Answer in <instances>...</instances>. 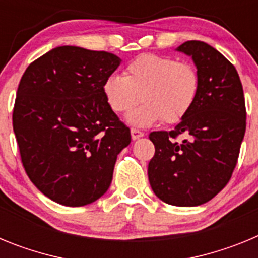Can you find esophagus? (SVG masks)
Segmentation results:
<instances>
[{
  "instance_id": "34e87169",
  "label": "esophagus",
  "mask_w": 258,
  "mask_h": 258,
  "mask_svg": "<svg viewBox=\"0 0 258 258\" xmlns=\"http://www.w3.org/2000/svg\"><path fill=\"white\" fill-rule=\"evenodd\" d=\"M131 133H132V138H133V140H138V138H141V137L145 136V133H143L142 131H140V129H136V127H132Z\"/></svg>"
}]
</instances>
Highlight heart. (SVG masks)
Listing matches in <instances>:
<instances>
[{
  "label": "heart",
  "mask_w": 258,
  "mask_h": 258,
  "mask_svg": "<svg viewBox=\"0 0 258 258\" xmlns=\"http://www.w3.org/2000/svg\"><path fill=\"white\" fill-rule=\"evenodd\" d=\"M200 75L188 61L170 56L142 54L125 68V77L109 75L103 94L113 112L124 115L142 102L129 116V122L149 126L163 120L174 124L187 115L200 92Z\"/></svg>",
  "instance_id": "b5f03b06"
}]
</instances>
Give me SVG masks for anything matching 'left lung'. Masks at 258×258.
Returning a JSON list of instances; mask_svg holds the SVG:
<instances>
[{
    "mask_svg": "<svg viewBox=\"0 0 258 258\" xmlns=\"http://www.w3.org/2000/svg\"><path fill=\"white\" fill-rule=\"evenodd\" d=\"M178 50L192 56L200 92L173 131L150 133L155 155L149 163V181L166 204L195 207L216 197L231 178L247 111L238 71L220 51L202 41H187ZM181 134L186 138L179 143Z\"/></svg>",
    "mask_w": 258,
    "mask_h": 258,
    "instance_id": "obj_1",
    "label": "left lung"
}]
</instances>
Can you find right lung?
<instances>
[{"mask_svg": "<svg viewBox=\"0 0 258 258\" xmlns=\"http://www.w3.org/2000/svg\"><path fill=\"white\" fill-rule=\"evenodd\" d=\"M120 64L107 51L59 46L27 67L13 127L22 164L41 192L61 206L90 204L108 190L118 152L132 141L103 94Z\"/></svg>", "mask_w": 258, "mask_h": 258, "instance_id": "right-lung-1", "label": "right lung"}]
</instances>
